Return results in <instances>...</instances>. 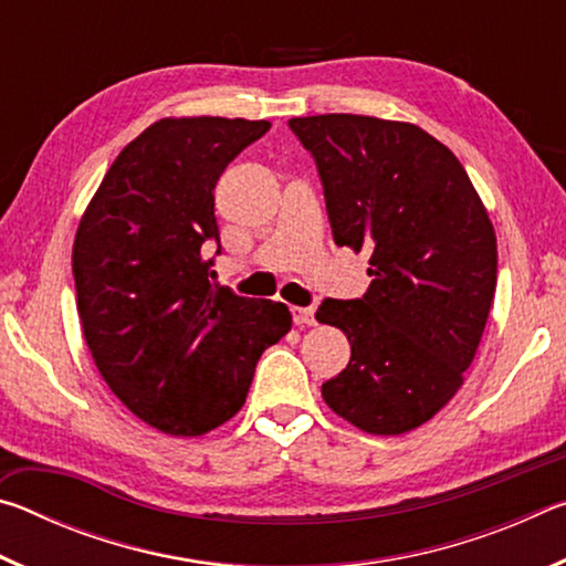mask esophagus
<instances>
[{"label": "esophagus", "instance_id": "34e87169", "mask_svg": "<svg viewBox=\"0 0 566 566\" xmlns=\"http://www.w3.org/2000/svg\"><path fill=\"white\" fill-rule=\"evenodd\" d=\"M292 317L294 324H300V327H312V324H317V319H314V306H292Z\"/></svg>", "mask_w": 566, "mask_h": 566}]
</instances>
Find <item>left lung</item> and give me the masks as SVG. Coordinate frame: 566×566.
Instances as JSON below:
<instances>
[{
  "instance_id": "left-lung-1",
  "label": "left lung",
  "mask_w": 566,
  "mask_h": 566,
  "mask_svg": "<svg viewBox=\"0 0 566 566\" xmlns=\"http://www.w3.org/2000/svg\"><path fill=\"white\" fill-rule=\"evenodd\" d=\"M324 189L334 242L367 249L361 300H324L347 334L329 409L369 434H405L462 387L496 290V237L464 167L432 134L361 114L294 117Z\"/></svg>"
}]
</instances>
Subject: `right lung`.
<instances>
[{"mask_svg":"<svg viewBox=\"0 0 566 566\" xmlns=\"http://www.w3.org/2000/svg\"><path fill=\"white\" fill-rule=\"evenodd\" d=\"M270 122L159 119L104 175L76 229L72 270L84 339L132 415L197 437L242 409L262 352L292 329L282 302L209 280L214 187Z\"/></svg>","mask_w":566,"mask_h":566,"instance_id":"right-lung-1","label":"right lung"}]
</instances>
